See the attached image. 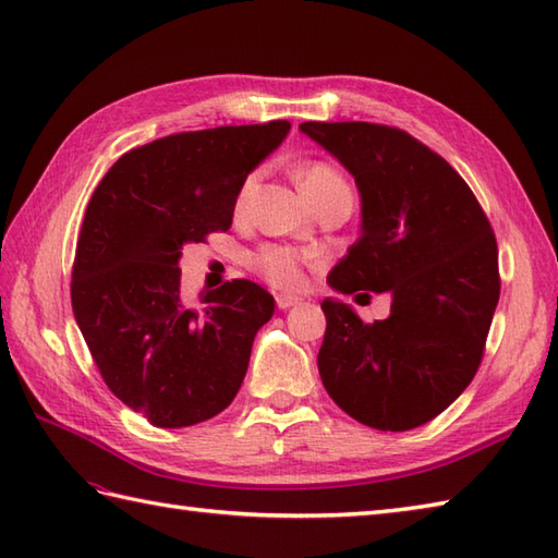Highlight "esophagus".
<instances>
[{
  "mask_svg": "<svg viewBox=\"0 0 558 558\" xmlns=\"http://www.w3.org/2000/svg\"><path fill=\"white\" fill-rule=\"evenodd\" d=\"M276 302H278L280 310H290V306L302 304V298H294V294H278Z\"/></svg>",
  "mask_w": 558,
  "mask_h": 558,
  "instance_id": "34e87169",
  "label": "esophagus"
}]
</instances>
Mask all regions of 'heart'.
Segmentation results:
<instances>
[{"label": "heart", "instance_id": "b5f03b06", "mask_svg": "<svg viewBox=\"0 0 558 558\" xmlns=\"http://www.w3.org/2000/svg\"><path fill=\"white\" fill-rule=\"evenodd\" d=\"M256 172L248 174L242 189H240V198H236V206L242 208L244 198L252 194V189L256 184ZM300 186L306 198H312L322 192H328V189L336 186H348L342 174L330 168L326 162H314L306 165V168L300 172ZM302 254L292 246H264L260 252L254 256V268L270 280L272 286L278 288H298L302 282Z\"/></svg>", "mask_w": 558, "mask_h": 558}]
</instances>
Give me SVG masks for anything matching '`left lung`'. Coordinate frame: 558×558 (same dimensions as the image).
<instances>
[{"label":"left lung","mask_w":558,"mask_h":558,"mask_svg":"<svg viewBox=\"0 0 558 558\" xmlns=\"http://www.w3.org/2000/svg\"><path fill=\"white\" fill-rule=\"evenodd\" d=\"M300 132L360 192V236L328 286L390 298L388 318L374 324L338 298L322 302L318 374L352 420L381 432L414 429L441 414L480 366L501 288L492 225L465 180L400 129L304 122Z\"/></svg>","instance_id":"8db88e82"}]
</instances>
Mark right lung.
I'll list each match as a JSON object with an SVG mask.
<instances>
[{
  "mask_svg": "<svg viewBox=\"0 0 558 558\" xmlns=\"http://www.w3.org/2000/svg\"><path fill=\"white\" fill-rule=\"evenodd\" d=\"M290 122L172 134L124 153L81 225L71 306L105 384L160 429L216 417L240 390L276 300L252 280L180 294L184 244L230 230L244 180Z\"/></svg>",
  "mask_w": 558,
  "mask_h": 558,
  "instance_id": "right-lung-1",
  "label": "right lung"
}]
</instances>
